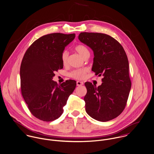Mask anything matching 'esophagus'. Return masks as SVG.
Returning <instances> with one entry per match:
<instances>
[{
    "instance_id": "obj_1",
    "label": "esophagus",
    "mask_w": 154,
    "mask_h": 154,
    "mask_svg": "<svg viewBox=\"0 0 154 154\" xmlns=\"http://www.w3.org/2000/svg\"><path fill=\"white\" fill-rule=\"evenodd\" d=\"M83 85V83L82 82H80V81H77V86H81Z\"/></svg>"
}]
</instances>
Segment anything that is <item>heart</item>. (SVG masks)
Returning <instances> with one entry per match:
<instances>
[{"label": "heart", "instance_id": "heart-1", "mask_svg": "<svg viewBox=\"0 0 154 154\" xmlns=\"http://www.w3.org/2000/svg\"><path fill=\"white\" fill-rule=\"evenodd\" d=\"M75 50L76 52L80 55L83 58H85L88 55L90 56V51L87 49V47L83 45H79L75 47ZM68 57H69V53L68 52L65 51L63 52L61 55V61L63 63V64L64 66H66L68 62ZM87 72V69H78L74 70L71 73V76L75 79H83L85 77V74Z\"/></svg>", "mask_w": 154, "mask_h": 154}]
</instances>
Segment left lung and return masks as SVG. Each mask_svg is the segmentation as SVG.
<instances>
[{"label":"left lung","instance_id":"left-lung-1","mask_svg":"<svg viewBox=\"0 0 154 154\" xmlns=\"http://www.w3.org/2000/svg\"><path fill=\"white\" fill-rule=\"evenodd\" d=\"M79 39L93 51L91 70L95 75L103 76V83L98 87L85 82V111L100 122L113 119L124 110L131 88L126 54L119 43L108 35L81 32Z\"/></svg>","mask_w":154,"mask_h":154}]
</instances>
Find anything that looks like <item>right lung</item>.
<instances>
[{
    "label": "right lung",
    "mask_w": 154,
    "mask_h": 154,
    "mask_svg": "<svg viewBox=\"0 0 154 154\" xmlns=\"http://www.w3.org/2000/svg\"><path fill=\"white\" fill-rule=\"evenodd\" d=\"M75 34L54 33L41 36L25 52L20 69L22 96L31 113L39 119H58L76 86L69 80L58 85L52 80L54 71L63 68L61 55Z\"/></svg>",
    "instance_id": "add662e5"
}]
</instances>
